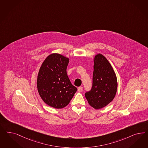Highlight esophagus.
Returning a JSON list of instances; mask_svg holds the SVG:
<instances>
[{
  "label": "esophagus",
  "mask_w": 148,
  "mask_h": 148,
  "mask_svg": "<svg viewBox=\"0 0 148 148\" xmlns=\"http://www.w3.org/2000/svg\"><path fill=\"white\" fill-rule=\"evenodd\" d=\"M83 88L82 86H79V87L78 88V91L79 92H82L83 91Z\"/></svg>",
  "instance_id": "obj_1"
}]
</instances>
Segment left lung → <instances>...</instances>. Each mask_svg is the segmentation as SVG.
Listing matches in <instances>:
<instances>
[{"mask_svg": "<svg viewBox=\"0 0 148 148\" xmlns=\"http://www.w3.org/2000/svg\"><path fill=\"white\" fill-rule=\"evenodd\" d=\"M117 86L116 76L110 62L101 54L96 55L92 86L85 94L89 104L96 110L106 106L114 98Z\"/></svg>", "mask_w": 148, "mask_h": 148, "instance_id": "obj_1", "label": "left lung"}]
</instances>
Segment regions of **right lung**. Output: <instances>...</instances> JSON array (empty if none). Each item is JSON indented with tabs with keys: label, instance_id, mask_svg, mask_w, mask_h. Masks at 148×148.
Masks as SVG:
<instances>
[{
	"label": "right lung",
	"instance_id": "right-lung-1",
	"mask_svg": "<svg viewBox=\"0 0 148 148\" xmlns=\"http://www.w3.org/2000/svg\"><path fill=\"white\" fill-rule=\"evenodd\" d=\"M69 59L53 53L46 58L38 72V94L47 105L60 109L66 107L76 92L67 76Z\"/></svg>",
	"mask_w": 148,
	"mask_h": 148
}]
</instances>
